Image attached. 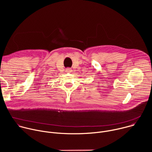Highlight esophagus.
I'll return each mask as SVG.
<instances>
[{
  "instance_id": "1",
  "label": "esophagus",
  "mask_w": 152,
  "mask_h": 152,
  "mask_svg": "<svg viewBox=\"0 0 152 152\" xmlns=\"http://www.w3.org/2000/svg\"><path fill=\"white\" fill-rule=\"evenodd\" d=\"M66 72H67V73H72V69H71L70 68H67V69H66Z\"/></svg>"
}]
</instances>
